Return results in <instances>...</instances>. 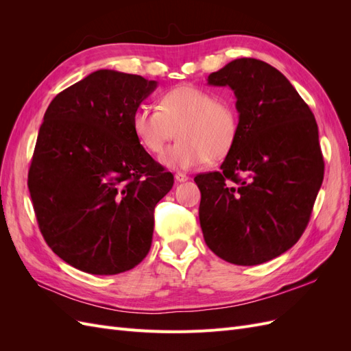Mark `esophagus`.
I'll list each match as a JSON object with an SVG mask.
<instances>
[{
  "instance_id": "obj_1",
  "label": "esophagus",
  "mask_w": 351,
  "mask_h": 351,
  "mask_svg": "<svg viewBox=\"0 0 351 351\" xmlns=\"http://www.w3.org/2000/svg\"><path fill=\"white\" fill-rule=\"evenodd\" d=\"M174 177H176V180H177L178 183H183V182H187V180H189V177L186 174H183V173H177Z\"/></svg>"
}]
</instances>
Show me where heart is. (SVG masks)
Listing matches in <instances>:
<instances>
[{"instance_id":"b5f03b06","label":"heart","mask_w":351,"mask_h":351,"mask_svg":"<svg viewBox=\"0 0 351 351\" xmlns=\"http://www.w3.org/2000/svg\"><path fill=\"white\" fill-rule=\"evenodd\" d=\"M132 125L136 139L151 155H161L177 133L180 141L165 152L162 162L168 168L187 169L230 152L239 133V115L230 102L217 101L214 93L183 84L167 92L159 108L139 105Z\"/></svg>"}]
</instances>
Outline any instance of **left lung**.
Returning <instances> with one entry per match:
<instances>
[{
  "mask_svg": "<svg viewBox=\"0 0 351 351\" xmlns=\"http://www.w3.org/2000/svg\"><path fill=\"white\" fill-rule=\"evenodd\" d=\"M237 98L239 133L219 171L197 174L205 243L230 263L252 267L299 241L324 180L315 115L281 71L239 58L210 73Z\"/></svg>",
  "mask_w": 351,
  "mask_h": 351,
  "instance_id": "1",
  "label": "left lung"
}]
</instances>
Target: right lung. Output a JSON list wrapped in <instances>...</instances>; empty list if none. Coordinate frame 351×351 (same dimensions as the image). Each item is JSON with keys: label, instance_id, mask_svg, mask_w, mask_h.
<instances>
[{"label": "right lung", "instance_id": "right-lung-1", "mask_svg": "<svg viewBox=\"0 0 351 351\" xmlns=\"http://www.w3.org/2000/svg\"><path fill=\"white\" fill-rule=\"evenodd\" d=\"M156 88L98 70L51 101L27 186L39 230L57 256L95 275L125 272L152 244L154 209L174 184L136 139V108Z\"/></svg>", "mask_w": 351, "mask_h": 351}]
</instances>
